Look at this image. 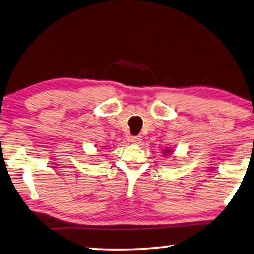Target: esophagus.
<instances>
[{"label":"esophagus","mask_w":254,"mask_h":254,"mask_svg":"<svg viewBox=\"0 0 254 254\" xmlns=\"http://www.w3.org/2000/svg\"><path fill=\"white\" fill-rule=\"evenodd\" d=\"M131 142H133V143H140L141 142V137H140V135H135V137H131Z\"/></svg>","instance_id":"1"}]
</instances>
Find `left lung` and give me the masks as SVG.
Segmentation results:
<instances>
[{
  "instance_id": "obj_1",
  "label": "left lung",
  "mask_w": 254,
  "mask_h": 254,
  "mask_svg": "<svg viewBox=\"0 0 254 254\" xmlns=\"http://www.w3.org/2000/svg\"><path fill=\"white\" fill-rule=\"evenodd\" d=\"M170 151H171V150H169V149H165L164 153H170Z\"/></svg>"
}]
</instances>
